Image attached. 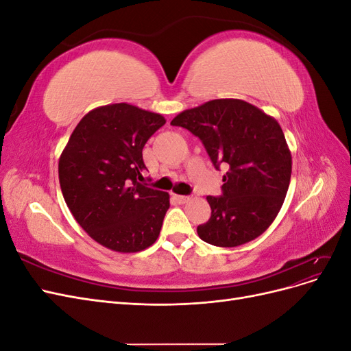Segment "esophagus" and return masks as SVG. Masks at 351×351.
<instances>
[{
  "instance_id": "1",
  "label": "esophagus",
  "mask_w": 351,
  "mask_h": 351,
  "mask_svg": "<svg viewBox=\"0 0 351 351\" xmlns=\"http://www.w3.org/2000/svg\"><path fill=\"white\" fill-rule=\"evenodd\" d=\"M174 199L178 202V204H186V202L190 199L189 196H183V195H174Z\"/></svg>"
}]
</instances>
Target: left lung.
<instances>
[{"label":"left lung","instance_id":"8db88e82","mask_svg":"<svg viewBox=\"0 0 351 351\" xmlns=\"http://www.w3.org/2000/svg\"><path fill=\"white\" fill-rule=\"evenodd\" d=\"M205 145L215 168L226 162L222 196H208L210 218L197 236L218 247H237L268 230L284 204L291 178V152L281 125L254 105L212 99L171 121Z\"/></svg>","mask_w":351,"mask_h":351}]
</instances>
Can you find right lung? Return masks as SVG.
<instances>
[{
  "label": "right lung",
  "instance_id": "obj_1",
  "mask_svg": "<svg viewBox=\"0 0 351 351\" xmlns=\"http://www.w3.org/2000/svg\"><path fill=\"white\" fill-rule=\"evenodd\" d=\"M164 124L161 114L136 105H102L83 117L62 149V196L77 224L101 246L136 253L156 241L169 195L141 184L142 149Z\"/></svg>",
  "mask_w": 351,
  "mask_h": 351
}]
</instances>
